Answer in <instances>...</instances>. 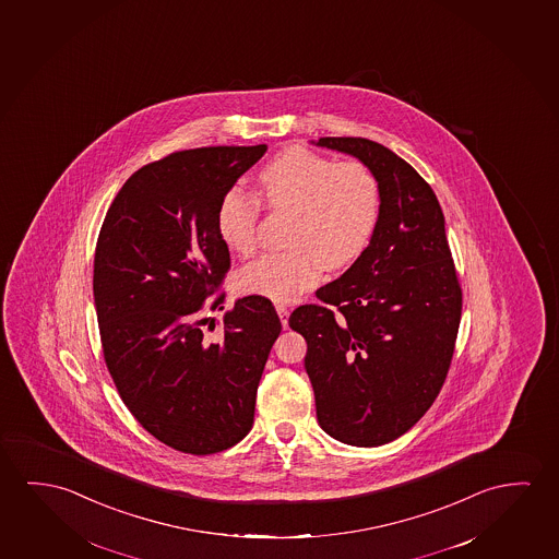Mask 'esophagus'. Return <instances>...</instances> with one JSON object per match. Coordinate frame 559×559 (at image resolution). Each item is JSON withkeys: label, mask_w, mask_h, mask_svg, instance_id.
I'll list each match as a JSON object with an SVG mask.
<instances>
[{"label": "esophagus", "mask_w": 559, "mask_h": 559, "mask_svg": "<svg viewBox=\"0 0 559 559\" xmlns=\"http://www.w3.org/2000/svg\"><path fill=\"white\" fill-rule=\"evenodd\" d=\"M276 313H278V318H281V323H283L284 329L288 326V316H290V311L283 304H276Z\"/></svg>", "instance_id": "esophagus-1"}]
</instances>
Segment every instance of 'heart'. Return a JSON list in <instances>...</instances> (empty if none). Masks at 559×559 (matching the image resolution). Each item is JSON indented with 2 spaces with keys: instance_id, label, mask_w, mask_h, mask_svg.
I'll return each mask as SVG.
<instances>
[{
  "instance_id": "heart-1",
  "label": "heart",
  "mask_w": 559,
  "mask_h": 559,
  "mask_svg": "<svg viewBox=\"0 0 559 559\" xmlns=\"http://www.w3.org/2000/svg\"><path fill=\"white\" fill-rule=\"evenodd\" d=\"M266 205L293 211L286 251L269 253L241 269V293L293 301L319 283L325 266L350 265L368 248L378 226V178L358 160L338 163L294 146L259 174ZM259 201L230 189L218 205L216 226L226 248L238 255L255 251Z\"/></svg>"
}]
</instances>
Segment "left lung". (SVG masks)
Wrapping results in <instances>:
<instances>
[{
	"mask_svg": "<svg viewBox=\"0 0 559 559\" xmlns=\"http://www.w3.org/2000/svg\"><path fill=\"white\" fill-rule=\"evenodd\" d=\"M311 143L366 164L381 211L360 258L288 325L308 343L321 430L346 445H383L430 408L455 350L463 294L445 218L433 189L391 148L361 138Z\"/></svg>",
	"mask_w": 559,
	"mask_h": 559,
	"instance_id": "1",
	"label": "left lung"
}]
</instances>
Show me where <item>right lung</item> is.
I'll return each instance as SVG.
<instances>
[{"mask_svg": "<svg viewBox=\"0 0 559 559\" xmlns=\"http://www.w3.org/2000/svg\"><path fill=\"white\" fill-rule=\"evenodd\" d=\"M265 151L203 146L146 164L118 191L96 241L93 290L108 371L129 413L181 453L211 455L248 436L283 329L263 296L234 301L221 335L203 326L206 298L230 269L218 205Z\"/></svg>", "mask_w": 559, "mask_h": 559, "instance_id": "add662e5", "label": "right lung"}]
</instances>
